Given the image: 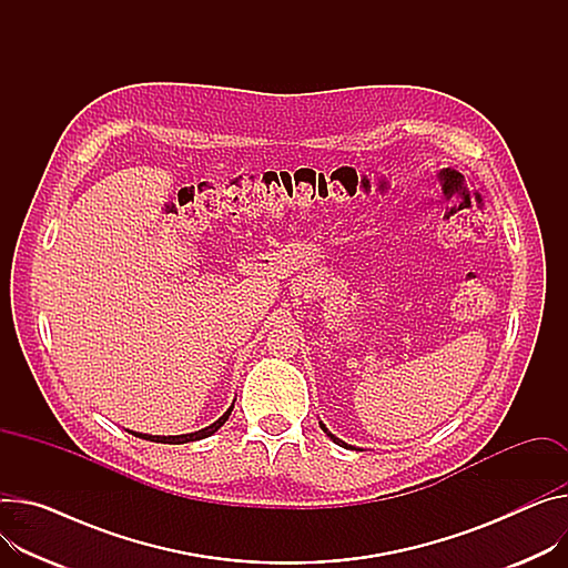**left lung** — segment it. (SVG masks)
<instances>
[{"label":"left lung","instance_id":"obj_1","mask_svg":"<svg viewBox=\"0 0 568 568\" xmlns=\"http://www.w3.org/2000/svg\"><path fill=\"white\" fill-rule=\"evenodd\" d=\"M318 425H321V429H323V432H325V434L329 436V439H332V442H334L336 446H341V448H355V446H351V444H345V442H341V439H338V436H334V434H332V432H329V429L325 427V423H323V420H318Z\"/></svg>","mask_w":568,"mask_h":568}]
</instances>
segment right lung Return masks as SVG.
Wrapping results in <instances>:
<instances>
[{
    "instance_id": "1",
    "label": "right lung",
    "mask_w": 568,
    "mask_h": 568,
    "mask_svg": "<svg viewBox=\"0 0 568 568\" xmlns=\"http://www.w3.org/2000/svg\"><path fill=\"white\" fill-rule=\"evenodd\" d=\"M232 409H234V403L230 405V409H227L221 418L213 420L209 427H202V429H197V432H189V434H178V436H159V434H143V432H134V429H129V434L141 436V439H148V442H156V444H174V446L189 444V442H200V439H206V436H211V434H215L217 429H221V427L225 425V420L230 418Z\"/></svg>"
}]
</instances>
